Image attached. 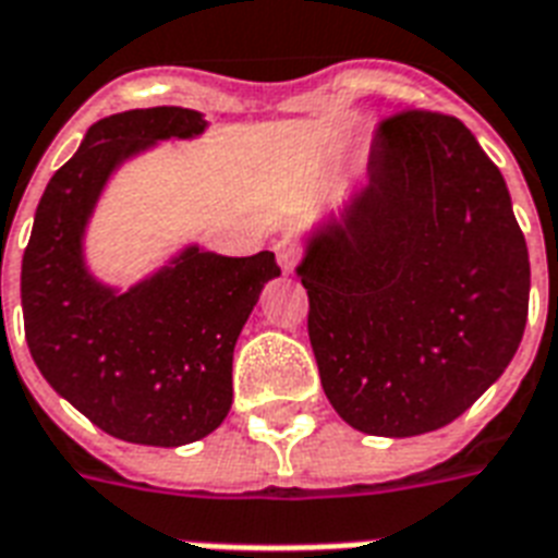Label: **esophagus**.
Wrapping results in <instances>:
<instances>
[{"mask_svg":"<svg viewBox=\"0 0 558 558\" xmlns=\"http://www.w3.org/2000/svg\"><path fill=\"white\" fill-rule=\"evenodd\" d=\"M274 253H276V262H279V267H282L284 274H291L293 267L300 265V247H296L293 241L288 239L276 241Z\"/></svg>","mask_w":558,"mask_h":558,"instance_id":"34e87169","label":"esophagus"}]
</instances>
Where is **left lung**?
Masks as SVG:
<instances>
[{
  "label": "left lung",
  "instance_id": "obj_1",
  "mask_svg": "<svg viewBox=\"0 0 558 558\" xmlns=\"http://www.w3.org/2000/svg\"><path fill=\"white\" fill-rule=\"evenodd\" d=\"M369 183L296 267L331 408L355 430L416 436L454 422L518 352L530 256L507 183L460 119H384Z\"/></svg>",
  "mask_w": 558,
  "mask_h": 558
}]
</instances>
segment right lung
Here are the masks:
<instances>
[{
    "label": "right lung",
    "instance_id": "1",
    "mask_svg": "<svg viewBox=\"0 0 558 558\" xmlns=\"http://www.w3.org/2000/svg\"><path fill=\"white\" fill-rule=\"evenodd\" d=\"M203 131V116L185 107L95 122L46 185L25 247L20 291L34 364L72 408L124 442L177 448L227 418L235 340L265 282L282 274L270 250L232 258L197 244L124 293L86 270V223L116 168Z\"/></svg>",
    "mask_w": 558,
    "mask_h": 558
}]
</instances>
